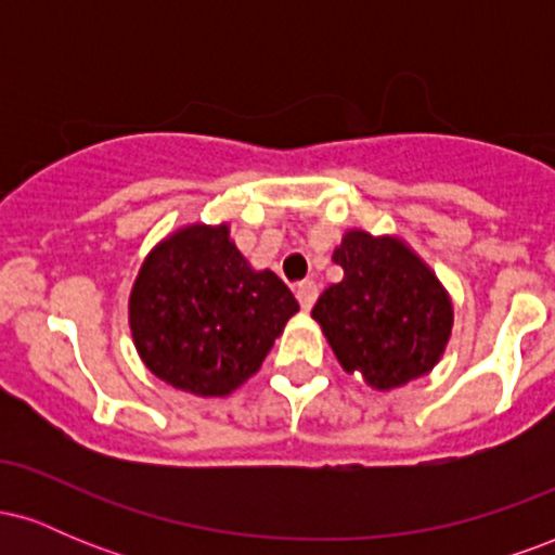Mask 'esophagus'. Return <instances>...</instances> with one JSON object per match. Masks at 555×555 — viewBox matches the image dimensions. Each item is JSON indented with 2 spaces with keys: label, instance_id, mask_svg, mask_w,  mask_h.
<instances>
[{
  "label": "esophagus",
  "instance_id": "esophagus-1",
  "mask_svg": "<svg viewBox=\"0 0 555 555\" xmlns=\"http://www.w3.org/2000/svg\"><path fill=\"white\" fill-rule=\"evenodd\" d=\"M295 295H297V302H299V308H302L305 313H308V310L313 308V305H315V299H318V286H315L313 282H302V284H297Z\"/></svg>",
  "mask_w": 555,
  "mask_h": 555
}]
</instances>
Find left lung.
<instances>
[{"label": "left lung", "instance_id": "1", "mask_svg": "<svg viewBox=\"0 0 555 555\" xmlns=\"http://www.w3.org/2000/svg\"><path fill=\"white\" fill-rule=\"evenodd\" d=\"M331 260L344 279L318 297L313 318L344 371L375 391L428 375L454 326V305L436 271L397 234L365 229H347Z\"/></svg>", "mask_w": 555, "mask_h": 555}]
</instances>
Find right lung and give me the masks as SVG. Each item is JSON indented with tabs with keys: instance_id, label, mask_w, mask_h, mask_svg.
Here are the masks:
<instances>
[{
	"instance_id": "right-lung-1",
	"label": "right lung",
	"mask_w": 555,
	"mask_h": 555,
	"mask_svg": "<svg viewBox=\"0 0 555 555\" xmlns=\"http://www.w3.org/2000/svg\"><path fill=\"white\" fill-rule=\"evenodd\" d=\"M299 310L269 269H253L229 224H184L140 266L127 323L140 360L164 384L195 397H229L260 371Z\"/></svg>"
}]
</instances>
